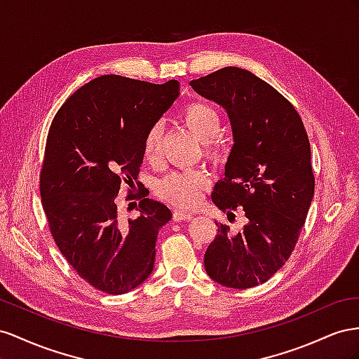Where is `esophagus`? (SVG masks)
I'll list each match as a JSON object with an SVG mask.
<instances>
[{
	"label": "esophagus",
	"mask_w": 359,
	"mask_h": 359,
	"mask_svg": "<svg viewBox=\"0 0 359 359\" xmlns=\"http://www.w3.org/2000/svg\"><path fill=\"white\" fill-rule=\"evenodd\" d=\"M172 218L174 221H189L192 218V213L182 210V209H176L172 212Z\"/></svg>",
	"instance_id": "obj_1"
}]
</instances>
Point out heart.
<instances>
[{
  "instance_id": "b5f03b06",
  "label": "heart",
  "mask_w": 359,
  "mask_h": 359,
  "mask_svg": "<svg viewBox=\"0 0 359 359\" xmlns=\"http://www.w3.org/2000/svg\"><path fill=\"white\" fill-rule=\"evenodd\" d=\"M182 118L187 126L204 142V153L212 161L221 159V147L213 138L221 129L219 112L206 102H191L182 109ZM161 125H153L142 141V153L146 159H156L161 150ZM209 185V174L203 170L174 171L161 179L156 185L159 196L174 206L191 208L197 204L201 192Z\"/></svg>"
}]
</instances>
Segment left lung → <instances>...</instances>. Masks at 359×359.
<instances>
[{
  "instance_id": "8db88e82",
  "label": "left lung",
  "mask_w": 359,
  "mask_h": 359,
  "mask_svg": "<svg viewBox=\"0 0 359 359\" xmlns=\"http://www.w3.org/2000/svg\"><path fill=\"white\" fill-rule=\"evenodd\" d=\"M191 86L225 108L233 130L212 201L229 217L239 209L248 219L238 234L217 222L204 268L225 287L250 289L281 269L298 242L314 196L309 135L290 102L250 70L224 67Z\"/></svg>"
}]
</instances>
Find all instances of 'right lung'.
<instances>
[{"instance_id":"add662e5","label":"right lung","mask_w":359,"mask_h":359,"mask_svg":"<svg viewBox=\"0 0 359 359\" xmlns=\"http://www.w3.org/2000/svg\"><path fill=\"white\" fill-rule=\"evenodd\" d=\"M177 96L176 79L151 84L104 75L76 90L50 123L40 171L49 230L67 263L100 292L128 293L153 271L171 210L140 196V215L125 221L117 196L121 183L134 187L146 132Z\"/></svg>"}]
</instances>
